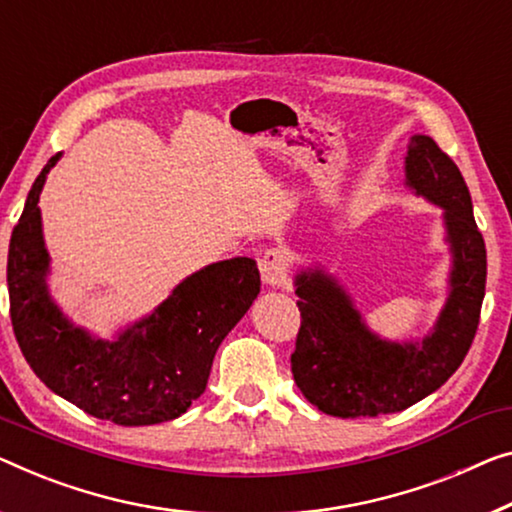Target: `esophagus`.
<instances>
[{
	"label": "esophagus",
	"instance_id": "esophagus-1",
	"mask_svg": "<svg viewBox=\"0 0 512 512\" xmlns=\"http://www.w3.org/2000/svg\"><path fill=\"white\" fill-rule=\"evenodd\" d=\"M289 266L292 259L285 248H269L259 259V273H262L264 285L269 287H287L289 285Z\"/></svg>",
	"mask_w": 512,
	"mask_h": 512
}]
</instances>
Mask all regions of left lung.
<instances>
[{"label": "left lung", "instance_id": "8db88e82", "mask_svg": "<svg viewBox=\"0 0 512 512\" xmlns=\"http://www.w3.org/2000/svg\"><path fill=\"white\" fill-rule=\"evenodd\" d=\"M404 186L444 211L451 250L446 303L423 338L386 340L365 324L347 289L322 264L296 273L301 329L292 372L301 393L324 414L361 418L407 409L446 384L474 342L487 255L467 183L430 135H411Z\"/></svg>", "mask_w": 512, "mask_h": 512}]
</instances>
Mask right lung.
<instances>
[{"label":"right lung","instance_id":"obj_1","mask_svg":"<svg viewBox=\"0 0 512 512\" xmlns=\"http://www.w3.org/2000/svg\"><path fill=\"white\" fill-rule=\"evenodd\" d=\"M59 158L36 177L11 234L6 282L15 340L36 377L91 416L117 425L179 418L207 388L220 342L257 299V262L232 257L204 266L112 340L96 338L64 315L48 285L38 197Z\"/></svg>","mask_w":512,"mask_h":512}]
</instances>
